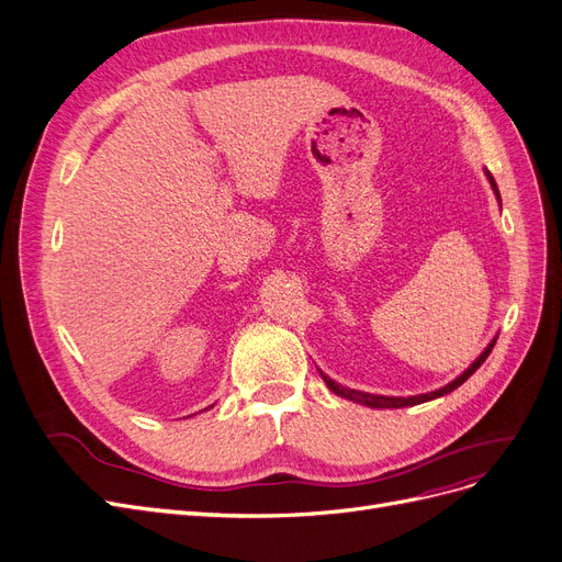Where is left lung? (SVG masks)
Returning <instances> with one entry per match:
<instances>
[{
    "mask_svg": "<svg viewBox=\"0 0 562 562\" xmlns=\"http://www.w3.org/2000/svg\"><path fill=\"white\" fill-rule=\"evenodd\" d=\"M486 177H488V181H491V186H493V190H495V195H497V200H499V190H497V183H495V179L491 177V171H486ZM493 346H495V339L486 346V351H483L465 372H462L456 381H451V383H447L443 385V389H439V391H432V393H425V395H412V397H385V395H372V393H362V391H351V389H344V385H339L337 381H333V379H327L325 374H321L323 379H325V383H327V389H330L333 393H337L339 397H346V400H353V402H360V404H364V406H372V409H402V406H414V404H420V402H430V400H435V397H441V395H447V393H451V391H456L458 385H462L465 383L479 367L483 364V360H486L488 356H491V351H493Z\"/></svg>",
    "mask_w": 562,
    "mask_h": 562,
    "instance_id": "1",
    "label": "left lung"
}]
</instances>
